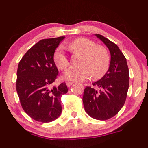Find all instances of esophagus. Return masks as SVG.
Instances as JSON below:
<instances>
[{"mask_svg": "<svg viewBox=\"0 0 148 148\" xmlns=\"http://www.w3.org/2000/svg\"><path fill=\"white\" fill-rule=\"evenodd\" d=\"M66 84L67 86H71V85L73 84V82H66Z\"/></svg>", "mask_w": 148, "mask_h": 148, "instance_id": "34e87169", "label": "esophagus"}]
</instances>
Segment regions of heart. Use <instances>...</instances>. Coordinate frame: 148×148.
I'll return each instance as SVG.
<instances>
[{
	"label": "heart",
	"mask_w": 148,
	"mask_h": 148,
	"mask_svg": "<svg viewBox=\"0 0 148 148\" xmlns=\"http://www.w3.org/2000/svg\"><path fill=\"white\" fill-rule=\"evenodd\" d=\"M69 50L72 53L82 56L80 68L69 69L64 73L66 79L80 81L91 76L93 79H100L108 71L110 57L108 50L104 46L96 45L94 41L86 38H78L69 43ZM55 65L60 70H65L69 66V60L62 46L56 50L53 57Z\"/></svg>",
	"instance_id": "heart-1"
}]
</instances>
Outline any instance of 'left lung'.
Masks as SVG:
<instances>
[{
	"mask_svg": "<svg viewBox=\"0 0 148 148\" xmlns=\"http://www.w3.org/2000/svg\"><path fill=\"white\" fill-rule=\"evenodd\" d=\"M110 52L109 68L105 75L85 88L82 101L88 115L94 119L105 121L114 117L124 105L129 88V69L125 57L116 44L105 36L95 34Z\"/></svg>",
	"mask_w": 148,
	"mask_h": 148,
	"instance_id": "8db88e82",
	"label": "left lung"
}]
</instances>
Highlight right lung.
<instances>
[{
  "label": "right lung",
  "instance_id": "1",
  "mask_svg": "<svg viewBox=\"0 0 148 148\" xmlns=\"http://www.w3.org/2000/svg\"><path fill=\"white\" fill-rule=\"evenodd\" d=\"M65 36L42 39L27 51L18 66L16 91L22 108L32 119L49 123L61 115V97L68 92L65 82L53 86L59 71L55 50Z\"/></svg>",
  "mask_w": 148,
  "mask_h": 148
}]
</instances>
